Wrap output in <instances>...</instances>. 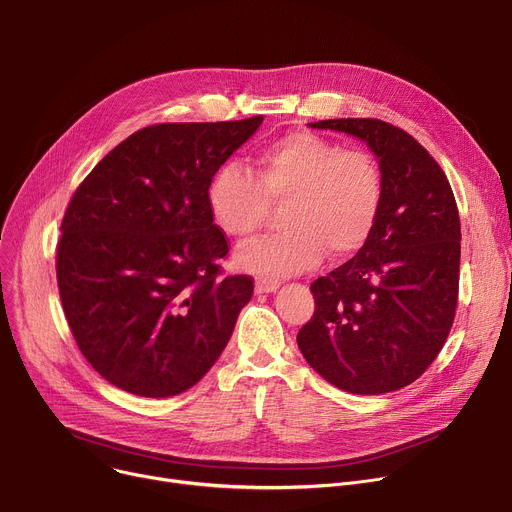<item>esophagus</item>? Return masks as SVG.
Segmentation results:
<instances>
[{"mask_svg":"<svg viewBox=\"0 0 512 512\" xmlns=\"http://www.w3.org/2000/svg\"><path fill=\"white\" fill-rule=\"evenodd\" d=\"M279 289V281L274 279H266V277H258L256 279V293H272Z\"/></svg>","mask_w":512,"mask_h":512,"instance_id":"34e87169","label":"esophagus"}]
</instances>
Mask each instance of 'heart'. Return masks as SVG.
Instances as JSON below:
<instances>
[{
  "label": "heart",
  "instance_id": "b5f03b06",
  "mask_svg": "<svg viewBox=\"0 0 512 512\" xmlns=\"http://www.w3.org/2000/svg\"><path fill=\"white\" fill-rule=\"evenodd\" d=\"M272 205H283L285 231L244 244L235 260L262 277H289L359 252L383 207V174L375 157L313 131H291L260 147L252 172L219 166L207 186V207L229 238H250Z\"/></svg>",
  "mask_w": 512,
  "mask_h": 512
}]
</instances>
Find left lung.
Returning a JSON list of instances; mask_svg holds the SVG:
<instances>
[{
  "label": "left lung",
  "mask_w": 512,
  "mask_h": 512,
  "mask_svg": "<svg viewBox=\"0 0 512 512\" xmlns=\"http://www.w3.org/2000/svg\"><path fill=\"white\" fill-rule=\"evenodd\" d=\"M359 137L377 155L383 207L367 244L311 283L299 330L305 361L359 396L396 391L437 359L453 326L461 225L451 184L412 135L379 119L309 123Z\"/></svg>",
  "instance_id": "left-lung-1"
}]
</instances>
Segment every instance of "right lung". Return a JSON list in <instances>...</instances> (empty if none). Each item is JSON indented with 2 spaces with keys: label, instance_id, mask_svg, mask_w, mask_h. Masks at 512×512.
<instances>
[{
  "label": "right lung",
  "instance_id": "1",
  "mask_svg": "<svg viewBox=\"0 0 512 512\" xmlns=\"http://www.w3.org/2000/svg\"><path fill=\"white\" fill-rule=\"evenodd\" d=\"M262 121L145 127L73 192L57 285L77 346L108 383L143 398L178 396L229 342L254 279L221 277L229 246L207 186Z\"/></svg>",
  "mask_w": 512,
  "mask_h": 512
}]
</instances>
